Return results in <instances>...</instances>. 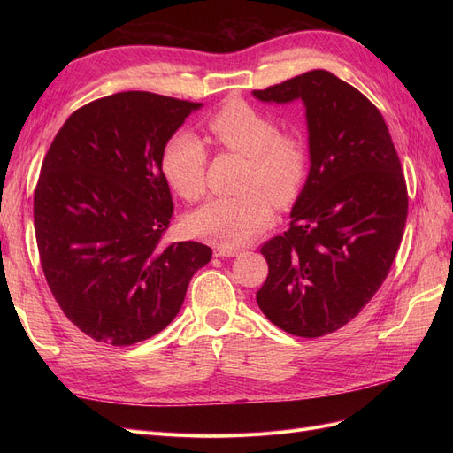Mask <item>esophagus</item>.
<instances>
[{
    "label": "esophagus",
    "instance_id": "esophagus-1",
    "mask_svg": "<svg viewBox=\"0 0 453 453\" xmlns=\"http://www.w3.org/2000/svg\"><path fill=\"white\" fill-rule=\"evenodd\" d=\"M240 251L238 250H232V248H223V245H217L213 250L215 257H236Z\"/></svg>",
    "mask_w": 453,
    "mask_h": 453
}]
</instances>
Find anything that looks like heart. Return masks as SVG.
I'll return each instance as SVG.
<instances>
[{"instance_id":"obj_1","label":"heart","mask_w":453,"mask_h":453,"mask_svg":"<svg viewBox=\"0 0 453 453\" xmlns=\"http://www.w3.org/2000/svg\"><path fill=\"white\" fill-rule=\"evenodd\" d=\"M215 142L232 153L248 157L240 196L213 198L187 219L193 236L223 248L251 242L272 223V201L291 205L308 177V149L295 134L280 132L278 122L243 102H232L208 119ZM208 150L196 135L180 132L162 150V172L170 187L187 202L205 193Z\"/></svg>"}]
</instances>
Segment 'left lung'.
Here are the masks:
<instances>
[{"label": "left lung", "instance_id": "obj_1", "mask_svg": "<svg viewBox=\"0 0 453 453\" xmlns=\"http://www.w3.org/2000/svg\"><path fill=\"white\" fill-rule=\"evenodd\" d=\"M253 96L304 102L311 160L289 228L260 248L268 278L257 304L285 333L325 336L349 323L391 270L408 215L401 160L378 107L331 72Z\"/></svg>", "mask_w": 453, "mask_h": 453}]
</instances>
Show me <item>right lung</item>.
Returning a JSON list of instances; mask_svg holds the SVG:
<instances>
[{"instance_id": "obj_1", "label": "right lung", "mask_w": 453, "mask_h": 453, "mask_svg": "<svg viewBox=\"0 0 453 453\" xmlns=\"http://www.w3.org/2000/svg\"><path fill=\"white\" fill-rule=\"evenodd\" d=\"M202 104L119 92L79 107L41 164L34 226L49 289L87 336L132 346L181 310L198 242L164 243L173 215L164 145Z\"/></svg>"}]
</instances>
